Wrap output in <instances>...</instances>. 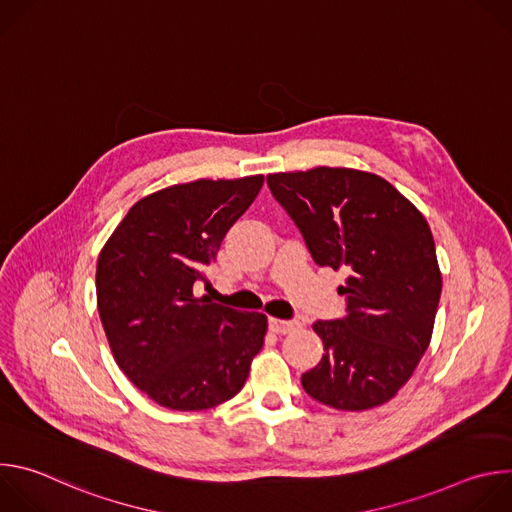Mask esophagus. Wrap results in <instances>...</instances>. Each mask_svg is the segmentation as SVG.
<instances>
[{"mask_svg": "<svg viewBox=\"0 0 512 512\" xmlns=\"http://www.w3.org/2000/svg\"><path fill=\"white\" fill-rule=\"evenodd\" d=\"M300 326L298 320H279V318H269V330L275 334H287L291 330H296Z\"/></svg>", "mask_w": 512, "mask_h": 512, "instance_id": "1", "label": "esophagus"}]
</instances>
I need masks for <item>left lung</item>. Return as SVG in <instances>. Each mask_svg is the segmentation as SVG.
Listing matches in <instances>:
<instances>
[{
    "mask_svg": "<svg viewBox=\"0 0 512 512\" xmlns=\"http://www.w3.org/2000/svg\"><path fill=\"white\" fill-rule=\"evenodd\" d=\"M273 198L320 267L346 269V314L314 322L322 360L304 391L334 409L387 403L429 346L442 294L435 243L423 214L387 180L350 168L269 174Z\"/></svg>",
    "mask_w": 512,
    "mask_h": 512,
    "instance_id": "left-lung-1",
    "label": "left lung"
}]
</instances>
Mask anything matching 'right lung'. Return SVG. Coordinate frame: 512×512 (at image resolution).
<instances>
[{"label":"right lung","mask_w":512,"mask_h":512,"mask_svg":"<svg viewBox=\"0 0 512 512\" xmlns=\"http://www.w3.org/2000/svg\"><path fill=\"white\" fill-rule=\"evenodd\" d=\"M263 176L196 180L135 202L97 263L99 316L119 369L152 401L200 411L235 397L267 318L196 296Z\"/></svg>","instance_id":"obj_1"}]
</instances>
